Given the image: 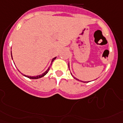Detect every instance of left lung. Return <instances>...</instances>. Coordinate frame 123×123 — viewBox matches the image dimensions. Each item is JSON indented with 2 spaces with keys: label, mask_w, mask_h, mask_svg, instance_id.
I'll return each instance as SVG.
<instances>
[{
  "label": "left lung",
  "mask_w": 123,
  "mask_h": 123,
  "mask_svg": "<svg viewBox=\"0 0 123 123\" xmlns=\"http://www.w3.org/2000/svg\"><path fill=\"white\" fill-rule=\"evenodd\" d=\"M68 68H69V64H68ZM69 70H70V68H69ZM74 79H75L76 80H79V79H76V78H75V77H74ZM81 82H83V81H81Z\"/></svg>",
  "instance_id": "left-lung-1"
}]
</instances>
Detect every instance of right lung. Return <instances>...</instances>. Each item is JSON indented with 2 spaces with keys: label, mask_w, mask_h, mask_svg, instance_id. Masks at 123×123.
<instances>
[{
  "label": "right lung",
  "mask_w": 123,
  "mask_h": 123,
  "mask_svg": "<svg viewBox=\"0 0 123 123\" xmlns=\"http://www.w3.org/2000/svg\"><path fill=\"white\" fill-rule=\"evenodd\" d=\"M11 56H12V53H11ZM55 58H56V57L54 58H53L52 62H51V64H52L53 62L54 61V60H55ZM49 68H50V67H49L48 68L47 70L45 72L43 73V74L42 75H40L36 76V77H31V76H26V75H24L25 76V77H26L29 78V79H39V78H41V77H44V76L48 72V71L49 70Z\"/></svg>",
  "instance_id": "1"
}]
</instances>
